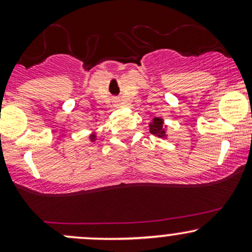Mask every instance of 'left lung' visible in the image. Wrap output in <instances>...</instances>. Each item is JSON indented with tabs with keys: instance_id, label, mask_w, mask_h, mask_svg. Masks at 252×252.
Masks as SVG:
<instances>
[{
	"instance_id": "obj_1",
	"label": "left lung",
	"mask_w": 252,
	"mask_h": 252,
	"mask_svg": "<svg viewBox=\"0 0 252 252\" xmlns=\"http://www.w3.org/2000/svg\"><path fill=\"white\" fill-rule=\"evenodd\" d=\"M150 134L161 138H167V126H164L163 118L154 117L152 122L149 123Z\"/></svg>"
}]
</instances>
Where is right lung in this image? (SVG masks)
Instances as JSON below:
<instances>
[{"mask_svg":"<svg viewBox=\"0 0 252 252\" xmlns=\"http://www.w3.org/2000/svg\"><path fill=\"white\" fill-rule=\"evenodd\" d=\"M89 138H90V141H91V142H96V140H97V135L94 134V132H92V134L89 136Z\"/></svg>","mask_w":252,"mask_h":252,"instance_id":"1","label":"right lung"}]
</instances>
